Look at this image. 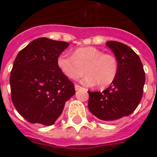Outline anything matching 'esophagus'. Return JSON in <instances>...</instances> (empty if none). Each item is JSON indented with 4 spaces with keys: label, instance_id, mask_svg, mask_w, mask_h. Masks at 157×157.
Instances as JSON below:
<instances>
[{
    "label": "esophagus",
    "instance_id": "1",
    "mask_svg": "<svg viewBox=\"0 0 157 157\" xmlns=\"http://www.w3.org/2000/svg\"><path fill=\"white\" fill-rule=\"evenodd\" d=\"M75 90H81V89H82V87L78 85H75Z\"/></svg>",
    "mask_w": 157,
    "mask_h": 157
}]
</instances>
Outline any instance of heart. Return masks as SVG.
Returning a JSON list of instances; mask_svg holds the SVG:
<instances>
[{"label":"heart","mask_w":157,"mask_h":157,"mask_svg":"<svg viewBox=\"0 0 157 157\" xmlns=\"http://www.w3.org/2000/svg\"><path fill=\"white\" fill-rule=\"evenodd\" d=\"M56 64L63 74L71 79H78L84 73L82 82L88 86L98 85L100 88L110 86L116 79L119 65L116 56L93 46L76 48L72 56L62 52L56 59Z\"/></svg>","instance_id":"1"}]
</instances>
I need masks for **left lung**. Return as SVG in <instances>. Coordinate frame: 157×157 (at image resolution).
<instances>
[{
	"instance_id": "8db88e82",
	"label": "left lung",
	"mask_w": 157,
	"mask_h": 157,
	"mask_svg": "<svg viewBox=\"0 0 157 157\" xmlns=\"http://www.w3.org/2000/svg\"><path fill=\"white\" fill-rule=\"evenodd\" d=\"M116 56L119 70L116 79L102 92L88 91L89 110L103 121H115L134 112L142 98L145 75L139 56L121 42L107 41Z\"/></svg>"
}]
</instances>
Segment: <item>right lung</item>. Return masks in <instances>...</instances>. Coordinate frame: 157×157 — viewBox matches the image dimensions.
Wrapping results in <instances>:
<instances>
[{
    "label": "right lung",
    "instance_id": "right-lung-1",
    "mask_svg": "<svg viewBox=\"0 0 157 157\" xmlns=\"http://www.w3.org/2000/svg\"><path fill=\"white\" fill-rule=\"evenodd\" d=\"M69 46L65 41L40 37L18 53L10 76L12 100L16 110L31 123L51 126L75 94L74 83L56 64Z\"/></svg>",
    "mask_w": 157,
    "mask_h": 157
}]
</instances>
